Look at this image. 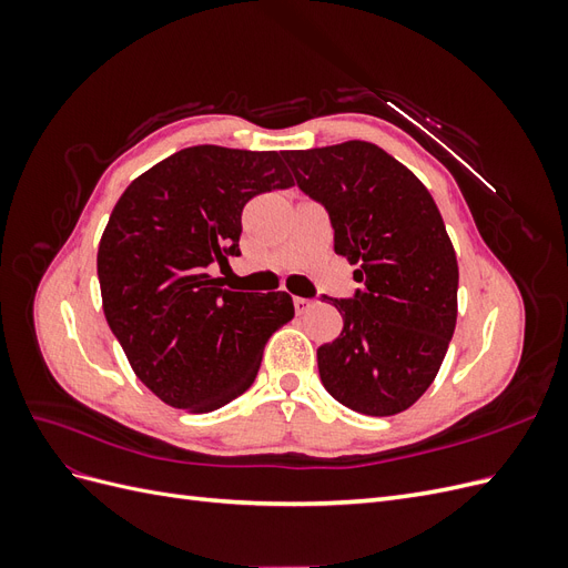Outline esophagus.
I'll return each instance as SVG.
<instances>
[{
	"mask_svg": "<svg viewBox=\"0 0 568 568\" xmlns=\"http://www.w3.org/2000/svg\"><path fill=\"white\" fill-rule=\"evenodd\" d=\"M313 305H315V301H311V298H301V296L294 298V307H296L298 315H305L307 311H311Z\"/></svg>",
	"mask_w": 568,
	"mask_h": 568,
	"instance_id": "34e87169",
	"label": "esophagus"
}]
</instances>
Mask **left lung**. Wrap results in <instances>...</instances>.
Segmentation results:
<instances>
[{
    "mask_svg": "<svg viewBox=\"0 0 568 568\" xmlns=\"http://www.w3.org/2000/svg\"><path fill=\"white\" fill-rule=\"evenodd\" d=\"M282 156L329 213L334 251L357 265L353 298H329L343 329L317 348L320 379L359 415H398L432 386L455 332L459 272L443 217L415 173L376 144Z\"/></svg>",
    "mask_w": 568,
    "mask_h": 568,
    "instance_id": "1",
    "label": "left lung"
}]
</instances>
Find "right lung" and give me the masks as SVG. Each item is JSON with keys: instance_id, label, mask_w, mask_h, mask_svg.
Returning <instances> with one entry per match:
<instances>
[{"instance_id": "add662e5", "label": "right lung", "mask_w": 568, "mask_h": 568, "mask_svg": "<svg viewBox=\"0 0 568 568\" xmlns=\"http://www.w3.org/2000/svg\"><path fill=\"white\" fill-rule=\"evenodd\" d=\"M294 184L277 151L182 149L136 178L101 236L104 315L140 382L170 407L211 412L242 395L265 343L294 317L286 291L220 288L244 205Z\"/></svg>"}]
</instances>
